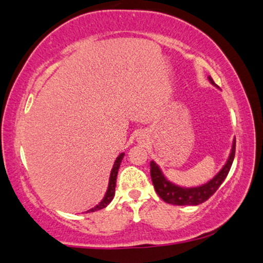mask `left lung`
Instances as JSON below:
<instances>
[{"label": "left lung", "mask_w": 263, "mask_h": 263, "mask_svg": "<svg viewBox=\"0 0 263 263\" xmlns=\"http://www.w3.org/2000/svg\"><path fill=\"white\" fill-rule=\"evenodd\" d=\"M210 83L218 88L216 83L213 82L212 77H207ZM235 149H236V138L232 140V145L230 154L227 162H225L223 167L214 175L212 179L206 181L205 183L199 184V186H180V184L174 183L173 181L168 180V177L164 175L160 165H158L155 161L150 162V175L151 180H153L155 191L160 195L162 200L168 202L172 205H190V206H197L199 204L206 201L211 195L214 194L223 181L227 179L229 172L235 158Z\"/></svg>", "instance_id": "1"}]
</instances>
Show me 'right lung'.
Here are the masks:
<instances>
[{"mask_svg": "<svg viewBox=\"0 0 263 263\" xmlns=\"http://www.w3.org/2000/svg\"><path fill=\"white\" fill-rule=\"evenodd\" d=\"M125 156V153H121L119 154V156L116 158V161H114V164L112 167V170H110V174H109V180H108V187H107V191L105 193V197L102 198V200L99 202L98 205L94 206L93 209L86 211L87 213H90V212H95V211H99V210H102L105 209L109 205V202L113 200L114 198V194H116V183H117V175H118V170L120 168V164H121V161H123V158Z\"/></svg>", "mask_w": 263, "mask_h": 263, "instance_id": "1", "label": "right lung"}]
</instances>
